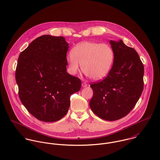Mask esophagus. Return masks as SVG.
Returning a JSON list of instances; mask_svg holds the SVG:
<instances>
[{"label": "esophagus", "mask_w": 160, "mask_h": 160, "mask_svg": "<svg viewBox=\"0 0 160 160\" xmlns=\"http://www.w3.org/2000/svg\"><path fill=\"white\" fill-rule=\"evenodd\" d=\"M88 86V84L86 82H83L82 83V88H86Z\"/></svg>", "instance_id": "obj_1"}]
</instances>
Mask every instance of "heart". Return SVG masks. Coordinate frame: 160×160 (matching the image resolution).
I'll use <instances>...</instances> for the list:
<instances>
[{
	"label": "heart",
	"mask_w": 160,
	"mask_h": 160,
	"mask_svg": "<svg viewBox=\"0 0 160 160\" xmlns=\"http://www.w3.org/2000/svg\"><path fill=\"white\" fill-rule=\"evenodd\" d=\"M67 56L69 72L82 71L94 81L103 79L109 74L114 59L113 49L105 43L84 41L74 46Z\"/></svg>",
	"instance_id": "b5f03b06"
}]
</instances>
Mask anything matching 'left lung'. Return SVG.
Returning <instances> with one entry per match:
<instances>
[{
	"instance_id": "1",
	"label": "left lung",
	"mask_w": 160,
	"mask_h": 160,
	"mask_svg": "<svg viewBox=\"0 0 160 160\" xmlns=\"http://www.w3.org/2000/svg\"><path fill=\"white\" fill-rule=\"evenodd\" d=\"M114 59L112 68L102 81L91 85L92 111L106 121L119 119L134 107L143 89L144 68L137 52L122 40L110 41Z\"/></svg>"
}]
</instances>
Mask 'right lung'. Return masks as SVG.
<instances>
[{
	"label": "right lung",
	"instance_id": "1",
	"mask_svg": "<svg viewBox=\"0 0 160 160\" xmlns=\"http://www.w3.org/2000/svg\"><path fill=\"white\" fill-rule=\"evenodd\" d=\"M68 43L64 37L44 35L20 53L15 72L21 102L38 119L55 122L66 115L70 96L81 80L67 71Z\"/></svg>",
	"mask_w": 160,
	"mask_h": 160
}]
</instances>
